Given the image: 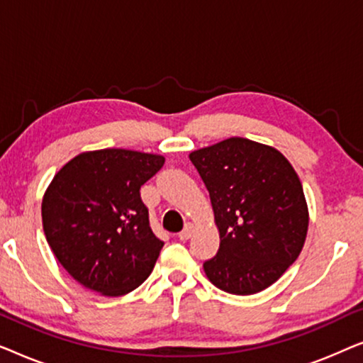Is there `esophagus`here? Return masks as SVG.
Returning <instances> with one entry per match:
<instances>
[{"label": "esophagus", "instance_id": "esophagus-1", "mask_svg": "<svg viewBox=\"0 0 363 363\" xmlns=\"http://www.w3.org/2000/svg\"><path fill=\"white\" fill-rule=\"evenodd\" d=\"M191 235H193V225H186L185 228H183V231L178 233V240L186 241V240H190Z\"/></svg>", "mask_w": 363, "mask_h": 363}]
</instances>
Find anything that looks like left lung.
I'll return each instance as SVG.
<instances>
[{
  "mask_svg": "<svg viewBox=\"0 0 363 363\" xmlns=\"http://www.w3.org/2000/svg\"><path fill=\"white\" fill-rule=\"evenodd\" d=\"M220 231V250L203 262L218 289L256 294L301 255L309 211L301 180L274 147L231 137L190 153Z\"/></svg>",
  "mask_w": 363,
  "mask_h": 363,
  "instance_id": "1",
  "label": "left lung"
}]
</instances>
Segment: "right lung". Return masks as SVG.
I'll return each instance as SVG.
<instances>
[{"label":"right lung","instance_id":"right-lung-1","mask_svg":"<svg viewBox=\"0 0 363 363\" xmlns=\"http://www.w3.org/2000/svg\"><path fill=\"white\" fill-rule=\"evenodd\" d=\"M163 163L162 155L104 148L79 153L54 175L43 198L44 235L79 284L117 297L150 276L163 241L140 186Z\"/></svg>","mask_w":363,"mask_h":363}]
</instances>
